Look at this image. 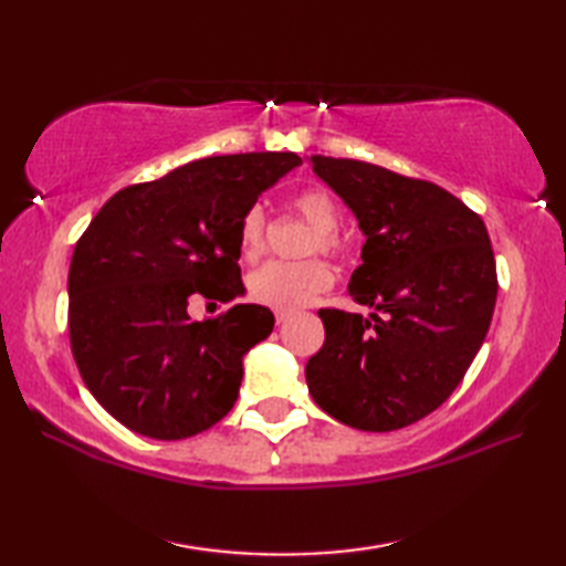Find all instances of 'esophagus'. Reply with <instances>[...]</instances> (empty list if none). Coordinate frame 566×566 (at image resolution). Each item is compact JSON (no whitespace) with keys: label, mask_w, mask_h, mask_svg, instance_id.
I'll use <instances>...</instances> for the list:
<instances>
[{"label":"esophagus","mask_w":566,"mask_h":566,"mask_svg":"<svg viewBox=\"0 0 566 566\" xmlns=\"http://www.w3.org/2000/svg\"><path fill=\"white\" fill-rule=\"evenodd\" d=\"M292 318V311H274V321L276 323H284V321H290Z\"/></svg>","instance_id":"obj_1"}]
</instances>
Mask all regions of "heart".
I'll use <instances>...</instances> for the list:
<instances>
[{"instance_id":"heart-1","label":"heart","mask_w":566,"mask_h":566,"mask_svg":"<svg viewBox=\"0 0 566 566\" xmlns=\"http://www.w3.org/2000/svg\"><path fill=\"white\" fill-rule=\"evenodd\" d=\"M290 207L311 226L306 252H338V226L343 213L328 189L306 187L296 191ZM264 250V213L252 207L238 223V252L243 260H258ZM333 282L331 268L323 260L268 262L248 276V294L258 304L274 311H294L326 292Z\"/></svg>"}]
</instances>
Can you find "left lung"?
Returning a JSON list of instances; mask_svg holds the SVG:
<instances>
[{
	"label": "left lung",
	"instance_id": "8db88e82",
	"mask_svg": "<svg viewBox=\"0 0 566 566\" xmlns=\"http://www.w3.org/2000/svg\"><path fill=\"white\" fill-rule=\"evenodd\" d=\"M311 165L367 238L347 292L377 314L318 311L308 391L350 428H406L448 401L486 338L499 292L486 226L426 179L326 155Z\"/></svg>",
	"mask_w": 566,
	"mask_h": 566
}]
</instances>
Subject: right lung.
Segmentation results:
<instances>
[{
	"mask_svg": "<svg viewBox=\"0 0 566 566\" xmlns=\"http://www.w3.org/2000/svg\"><path fill=\"white\" fill-rule=\"evenodd\" d=\"M294 153L216 155L104 203L67 274L70 347L94 399L155 440L197 436L231 411L243 355L274 328L270 308L235 304L191 321V298L245 292L238 223Z\"/></svg>",
	"mask_w": 566,
	"mask_h": 566,
	"instance_id": "add662e5",
	"label": "right lung"
}]
</instances>
